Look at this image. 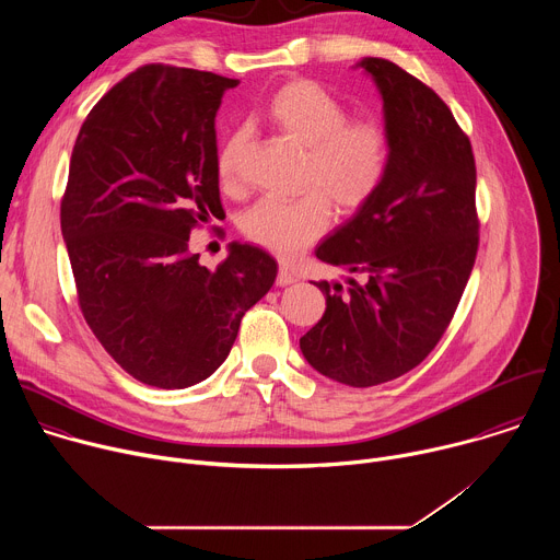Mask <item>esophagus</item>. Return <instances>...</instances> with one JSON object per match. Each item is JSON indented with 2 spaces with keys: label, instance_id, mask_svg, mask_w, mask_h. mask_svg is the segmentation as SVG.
Here are the masks:
<instances>
[{
  "label": "esophagus",
  "instance_id": "1",
  "mask_svg": "<svg viewBox=\"0 0 560 560\" xmlns=\"http://www.w3.org/2000/svg\"><path fill=\"white\" fill-rule=\"evenodd\" d=\"M292 283H296V277L288 268H281L279 275H277V285L285 288V285H292Z\"/></svg>",
  "mask_w": 560,
  "mask_h": 560
}]
</instances>
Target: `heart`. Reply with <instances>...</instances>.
<instances>
[{
    "label": "heart",
    "instance_id": "b5f03b06",
    "mask_svg": "<svg viewBox=\"0 0 560 560\" xmlns=\"http://www.w3.org/2000/svg\"><path fill=\"white\" fill-rule=\"evenodd\" d=\"M259 117L305 148L303 184L296 197H264L244 217V232L253 242L294 257L322 236L330 223V201L354 212L383 186L392 141L376 121H348V108L312 79H292L261 106ZM246 135L232 132L217 156V173L225 188L238 186V166Z\"/></svg>",
    "mask_w": 560,
    "mask_h": 560
}]
</instances>
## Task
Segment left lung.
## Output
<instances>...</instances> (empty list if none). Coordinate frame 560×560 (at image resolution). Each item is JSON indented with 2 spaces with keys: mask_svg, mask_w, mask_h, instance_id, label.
<instances>
[{
  "mask_svg": "<svg viewBox=\"0 0 560 560\" xmlns=\"http://www.w3.org/2000/svg\"><path fill=\"white\" fill-rule=\"evenodd\" d=\"M352 68L381 95L389 171L316 246V259L346 270L348 288L314 283L326 312L299 348L324 376L372 387L417 368L460 301L478 248L476 166L469 139L432 89L383 57Z\"/></svg>",
  "mask_w": 560,
  "mask_h": 560,
  "instance_id": "1",
  "label": "left lung"
}]
</instances>
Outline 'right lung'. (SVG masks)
I'll return each mask as SVG.
<instances>
[{
    "mask_svg": "<svg viewBox=\"0 0 560 560\" xmlns=\"http://www.w3.org/2000/svg\"><path fill=\"white\" fill-rule=\"evenodd\" d=\"M236 79L152 63L104 95L77 135L61 234L86 324L137 381L182 389L230 354L277 261L228 244L210 270L190 230L223 212L214 117Z\"/></svg>",
    "mask_w": 560,
    "mask_h": 560,
    "instance_id": "obj_1",
    "label": "right lung"
}]
</instances>
